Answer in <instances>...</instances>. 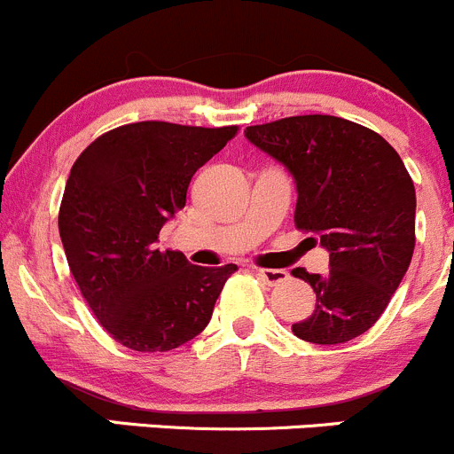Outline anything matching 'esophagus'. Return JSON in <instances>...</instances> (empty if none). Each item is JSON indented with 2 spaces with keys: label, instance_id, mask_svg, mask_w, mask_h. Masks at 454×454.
<instances>
[{
  "label": "esophagus",
  "instance_id": "esophagus-1",
  "mask_svg": "<svg viewBox=\"0 0 454 454\" xmlns=\"http://www.w3.org/2000/svg\"><path fill=\"white\" fill-rule=\"evenodd\" d=\"M256 277L265 283V286H278L281 281H286L287 274L283 270H270V268H254Z\"/></svg>",
  "mask_w": 454,
  "mask_h": 454
}]
</instances>
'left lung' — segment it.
<instances>
[{
  "mask_svg": "<svg viewBox=\"0 0 454 454\" xmlns=\"http://www.w3.org/2000/svg\"><path fill=\"white\" fill-rule=\"evenodd\" d=\"M246 138L290 168L296 228L329 250L325 277L292 270L316 292L312 316L292 332L316 345L354 340L387 309L415 250V186L404 162L369 127L323 114L253 125Z\"/></svg>",
  "mask_w": 454,
  "mask_h": 454,
  "instance_id": "obj_1",
  "label": "left lung"
}]
</instances>
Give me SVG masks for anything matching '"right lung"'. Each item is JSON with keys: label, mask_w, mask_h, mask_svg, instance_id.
<instances>
[{"label": "right lung", "mask_w": 454, "mask_h": 454, "mask_svg": "<svg viewBox=\"0 0 454 454\" xmlns=\"http://www.w3.org/2000/svg\"><path fill=\"white\" fill-rule=\"evenodd\" d=\"M239 127L145 121L98 136L76 158L59 208L67 265L109 336L134 351H171L208 325L237 270L201 268L158 250L160 231L184 208L191 177Z\"/></svg>", "instance_id": "obj_1"}]
</instances>
